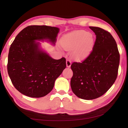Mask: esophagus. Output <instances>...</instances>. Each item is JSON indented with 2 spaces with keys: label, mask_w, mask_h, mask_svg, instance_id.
Here are the masks:
<instances>
[{
  "label": "esophagus",
  "mask_w": 128,
  "mask_h": 128,
  "mask_svg": "<svg viewBox=\"0 0 128 128\" xmlns=\"http://www.w3.org/2000/svg\"><path fill=\"white\" fill-rule=\"evenodd\" d=\"M71 64H72V62H71L70 60H69L68 59L66 60V66L68 67V68H69V67H70Z\"/></svg>",
  "instance_id": "obj_1"
}]
</instances>
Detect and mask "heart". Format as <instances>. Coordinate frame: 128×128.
Listing matches in <instances>:
<instances>
[{
  "instance_id": "heart-1",
  "label": "heart",
  "mask_w": 128,
  "mask_h": 128,
  "mask_svg": "<svg viewBox=\"0 0 128 128\" xmlns=\"http://www.w3.org/2000/svg\"><path fill=\"white\" fill-rule=\"evenodd\" d=\"M62 45L66 50H73L75 59L82 60L89 55L94 44V40L90 33L85 30L73 32L62 38Z\"/></svg>"
}]
</instances>
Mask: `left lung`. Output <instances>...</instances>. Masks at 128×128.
I'll return each mask as SVG.
<instances>
[{
    "label": "left lung",
    "instance_id": "8db88e82",
    "mask_svg": "<svg viewBox=\"0 0 128 128\" xmlns=\"http://www.w3.org/2000/svg\"><path fill=\"white\" fill-rule=\"evenodd\" d=\"M96 35L92 50L81 62L71 65L72 92L80 98L92 100L107 92L117 78L120 54L110 32L100 28L89 27Z\"/></svg>",
    "mask_w": 128,
    "mask_h": 128
}]
</instances>
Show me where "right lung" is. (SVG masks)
Wrapping results in <instances>:
<instances>
[{
  "label": "right lung",
  "instance_id": "right-lung-1",
  "mask_svg": "<svg viewBox=\"0 0 128 128\" xmlns=\"http://www.w3.org/2000/svg\"><path fill=\"white\" fill-rule=\"evenodd\" d=\"M59 29L30 25L17 34L8 57V75L14 88L32 98L44 96L52 90L56 79L66 68V59L55 60L39 48L36 40H48L55 44Z\"/></svg>",
  "mask_w": 128,
  "mask_h": 128
}]
</instances>
